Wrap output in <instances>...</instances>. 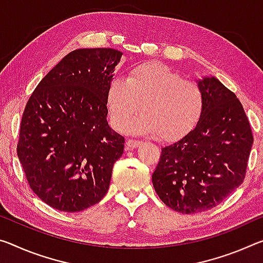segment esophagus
Returning a JSON list of instances; mask_svg holds the SVG:
<instances>
[{"instance_id":"esophagus-1","label":"esophagus","mask_w":263,"mask_h":263,"mask_svg":"<svg viewBox=\"0 0 263 263\" xmlns=\"http://www.w3.org/2000/svg\"><path fill=\"white\" fill-rule=\"evenodd\" d=\"M141 145V141L136 140V139H128L126 141V149H133L137 148Z\"/></svg>"}]
</instances>
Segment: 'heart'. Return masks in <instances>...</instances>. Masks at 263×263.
<instances>
[{"mask_svg":"<svg viewBox=\"0 0 263 263\" xmlns=\"http://www.w3.org/2000/svg\"><path fill=\"white\" fill-rule=\"evenodd\" d=\"M106 104L111 123L124 130L131 125L141 135H159L166 141L182 138L200 122L205 97L200 87L162 63L149 62L133 68L126 79L116 77L107 85Z\"/></svg>","mask_w":263,"mask_h":263,"instance_id":"heart-1","label":"heart"}]
</instances>
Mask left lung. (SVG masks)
I'll return each mask as SVG.
<instances>
[{
    "mask_svg": "<svg viewBox=\"0 0 263 263\" xmlns=\"http://www.w3.org/2000/svg\"><path fill=\"white\" fill-rule=\"evenodd\" d=\"M205 97L193 130L161 148L152 184L166 206L184 214L205 212L242 184L253 135L235 93L218 78L197 81Z\"/></svg>",
    "mask_w": 263,
    "mask_h": 263,
    "instance_id": "8db88e82",
    "label": "left lung"
}]
</instances>
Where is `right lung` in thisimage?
Returning a JSON list of instances; mask_svg holds the SVG:
<instances>
[{
	"label": "right lung",
	"instance_id": "obj_1",
	"mask_svg": "<svg viewBox=\"0 0 263 263\" xmlns=\"http://www.w3.org/2000/svg\"><path fill=\"white\" fill-rule=\"evenodd\" d=\"M122 55L110 48L73 50L24 109L17 157L34 193L58 211H84L109 190L125 139L106 120V90Z\"/></svg>",
	"mask_w": 263,
	"mask_h": 263
}]
</instances>
